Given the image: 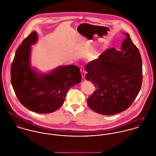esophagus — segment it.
<instances>
[{
  "label": "esophagus",
  "mask_w": 156,
  "mask_h": 156,
  "mask_svg": "<svg viewBox=\"0 0 156 156\" xmlns=\"http://www.w3.org/2000/svg\"><path fill=\"white\" fill-rule=\"evenodd\" d=\"M80 72H81V74H82V79H84L85 78V69L83 66H82L80 68Z\"/></svg>",
  "instance_id": "obj_1"
}]
</instances>
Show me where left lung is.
<instances>
[{
  "label": "left lung",
  "instance_id": "obj_1",
  "mask_svg": "<svg viewBox=\"0 0 156 156\" xmlns=\"http://www.w3.org/2000/svg\"><path fill=\"white\" fill-rule=\"evenodd\" d=\"M121 50L106 49L98 59L86 66V79L95 85V90L87 103L94 111L112 115L128 109L137 96L142 82L140 52L130 35L124 33Z\"/></svg>",
  "mask_w": 156,
  "mask_h": 156
}]
</instances>
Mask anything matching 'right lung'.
Masks as SVG:
<instances>
[{
	"label": "right lung",
	"instance_id": "add662e5",
	"mask_svg": "<svg viewBox=\"0 0 156 156\" xmlns=\"http://www.w3.org/2000/svg\"><path fill=\"white\" fill-rule=\"evenodd\" d=\"M37 40L34 31L18 47L11 68V82L23 106L38 113H49L63 105L67 92L81 82L82 75L74 65L57 67L48 73L31 67V45Z\"/></svg>",
	"mask_w": 156,
	"mask_h": 156
}]
</instances>
